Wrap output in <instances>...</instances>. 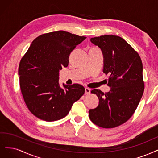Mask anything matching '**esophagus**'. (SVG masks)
<instances>
[{"instance_id": "obj_1", "label": "esophagus", "mask_w": 158, "mask_h": 158, "mask_svg": "<svg viewBox=\"0 0 158 158\" xmlns=\"http://www.w3.org/2000/svg\"><path fill=\"white\" fill-rule=\"evenodd\" d=\"M85 93L86 94H90V89H89V88H85Z\"/></svg>"}]
</instances>
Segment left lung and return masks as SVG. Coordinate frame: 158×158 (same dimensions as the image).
Wrapping results in <instances>:
<instances>
[{"label":"left lung","mask_w":158,"mask_h":158,"mask_svg":"<svg viewBox=\"0 0 158 158\" xmlns=\"http://www.w3.org/2000/svg\"><path fill=\"white\" fill-rule=\"evenodd\" d=\"M104 56L103 72L109 75L110 90L98 89L91 93L98 97L99 104L89 111L90 119L102 128H114L130 119L138 106L144 90L142 63L140 56L119 36L102 35L90 39Z\"/></svg>","instance_id":"left-lung-1"}]
</instances>
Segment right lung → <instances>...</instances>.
<instances>
[{
	"label": "right lung",
	"instance_id": "add662e5",
	"mask_svg": "<svg viewBox=\"0 0 158 158\" xmlns=\"http://www.w3.org/2000/svg\"><path fill=\"white\" fill-rule=\"evenodd\" d=\"M86 38L64 31L41 35L20 61V89L28 109L37 118L46 121L64 118L85 93L82 85L63 83L61 87L58 81L71 52Z\"/></svg>",
	"mask_w": 158,
	"mask_h": 158
}]
</instances>
